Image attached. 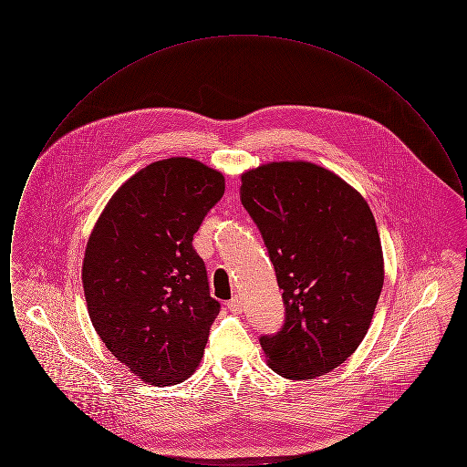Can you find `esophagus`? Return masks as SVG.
Listing matches in <instances>:
<instances>
[{
  "mask_svg": "<svg viewBox=\"0 0 467 467\" xmlns=\"http://www.w3.org/2000/svg\"><path fill=\"white\" fill-rule=\"evenodd\" d=\"M227 310L233 311V313H242L244 310V305L238 297H233L229 303H227Z\"/></svg>",
  "mask_w": 467,
  "mask_h": 467,
  "instance_id": "esophagus-1",
  "label": "esophagus"
}]
</instances>
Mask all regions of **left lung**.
<instances>
[{
	"instance_id": "8db88e82",
	"label": "left lung",
	"mask_w": 467,
	"mask_h": 467,
	"mask_svg": "<svg viewBox=\"0 0 467 467\" xmlns=\"http://www.w3.org/2000/svg\"><path fill=\"white\" fill-rule=\"evenodd\" d=\"M240 196L284 290L285 324L261 337L267 366L290 379L322 377L356 352L373 320L385 276L373 212L308 161L244 171Z\"/></svg>"
}]
</instances>
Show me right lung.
<instances>
[{
  "instance_id": "add662e5",
  "label": "right lung",
  "mask_w": 467,
  "mask_h": 467,
  "mask_svg": "<svg viewBox=\"0 0 467 467\" xmlns=\"http://www.w3.org/2000/svg\"><path fill=\"white\" fill-rule=\"evenodd\" d=\"M223 191V173L201 161L162 159L126 180L92 227L82 265L90 322L149 385H177L200 366L221 305L192 238Z\"/></svg>"
}]
</instances>
